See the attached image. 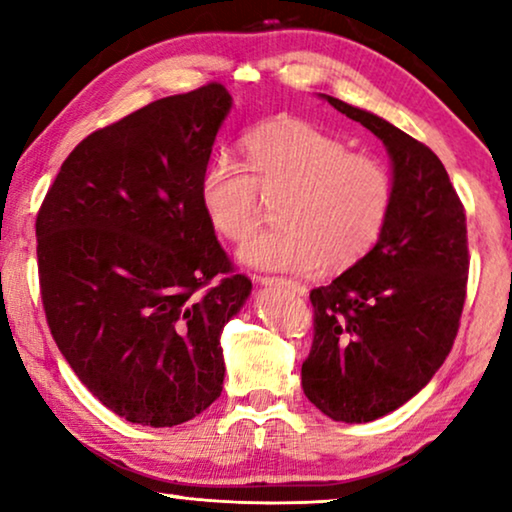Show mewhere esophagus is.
<instances>
[{
    "instance_id": "obj_1",
    "label": "esophagus",
    "mask_w": 512,
    "mask_h": 512,
    "mask_svg": "<svg viewBox=\"0 0 512 512\" xmlns=\"http://www.w3.org/2000/svg\"><path fill=\"white\" fill-rule=\"evenodd\" d=\"M256 282H258V284H263V286H282V289L291 291V293H296V296H305V293H307L305 284H300V282H291V279H279V277H256Z\"/></svg>"
}]
</instances>
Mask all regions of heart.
Listing matches in <instances>:
<instances>
[{
	"label": "heart",
	"mask_w": 512,
	"mask_h": 512,
	"mask_svg": "<svg viewBox=\"0 0 512 512\" xmlns=\"http://www.w3.org/2000/svg\"><path fill=\"white\" fill-rule=\"evenodd\" d=\"M247 171L216 158L200 177L209 226L244 242L263 219V198L278 202L282 228L240 249L251 270L312 275L321 265L342 270L380 242L394 209V177L377 158L352 153L342 139L296 118H277L244 139Z\"/></svg>",
	"instance_id": "b5f03b06"
}]
</instances>
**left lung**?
I'll return each mask as SVG.
<instances>
[{"label":"left lung","mask_w":512,"mask_h":512,"mask_svg":"<svg viewBox=\"0 0 512 512\" xmlns=\"http://www.w3.org/2000/svg\"><path fill=\"white\" fill-rule=\"evenodd\" d=\"M321 97L380 139L396 188L375 249L310 293L305 396L335 422L363 424L417 396L450 354L466 298V214L429 146L366 109Z\"/></svg>","instance_id":"obj_1"}]
</instances>
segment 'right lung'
Wrapping results in <instances>:
<instances>
[{"instance_id":"1","label":"right lung","mask_w":512,"mask_h":512,"mask_svg":"<svg viewBox=\"0 0 512 512\" xmlns=\"http://www.w3.org/2000/svg\"><path fill=\"white\" fill-rule=\"evenodd\" d=\"M230 109L221 83L146 104L83 139L39 209L55 345L132 424H184L221 396V331L251 282L216 242L200 177Z\"/></svg>"}]
</instances>
